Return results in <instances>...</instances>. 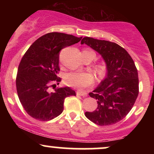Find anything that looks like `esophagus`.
Segmentation results:
<instances>
[{
  "label": "esophagus",
  "instance_id": "obj_1",
  "mask_svg": "<svg viewBox=\"0 0 154 154\" xmlns=\"http://www.w3.org/2000/svg\"><path fill=\"white\" fill-rule=\"evenodd\" d=\"M77 95H79V96H87V93L85 91H77Z\"/></svg>",
  "mask_w": 154,
  "mask_h": 154
}]
</instances>
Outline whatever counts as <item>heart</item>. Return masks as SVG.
I'll return each mask as SVG.
<instances>
[{"instance_id":"b5f03b06","label":"heart","mask_w":154,"mask_h":154,"mask_svg":"<svg viewBox=\"0 0 154 154\" xmlns=\"http://www.w3.org/2000/svg\"><path fill=\"white\" fill-rule=\"evenodd\" d=\"M83 52L94 53L89 49H86ZM96 71L100 75H103L106 71V66L103 63H99L96 66ZM64 81L66 85L71 87L77 88H84L90 86L93 84L94 81V77L92 74L89 72H72L66 75L64 77Z\"/></svg>"}]
</instances>
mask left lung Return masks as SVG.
Returning a JSON list of instances; mask_svg holds the SVG:
<instances>
[{"label": "left lung", "instance_id": "1", "mask_svg": "<svg viewBox=\"0 0 154 154\" xmlns=\"http://www.w3.org/2000/svg\"><path fill=\"white\" fill-rule=\"evenodd\" d=\"M101 55L106 64L107 74L92 93L98 106L85 112L88 119L100 126L116 124L124 119L133 106L139 93L137 70L128 51L115 43L85 37L81 44Z\"/></svg>", "mask_w": 154, "mask_h": 154}]
</instances>
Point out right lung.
Wrapping results in <instances>:
<instances>
[{"label":"right lung","mask_w":154,"mask_h":154,"mask_svg":"<svg viewBox=\"0 0 154 154\" xmlns=\"http://www.w3.org/2000/svg\"><path fill=\"white\" fill-rule=\"evenodd\" d=\"M82 37L61 32L43 35L31 45L21 60L16 85L23 108L29 116L40 121H49L62 113L66 97L76 95L69 87L54 89L61 82L59 53L61 49L77 43Z\"/></svg>","instance_id":"right-lung-1"}]
</instances>
